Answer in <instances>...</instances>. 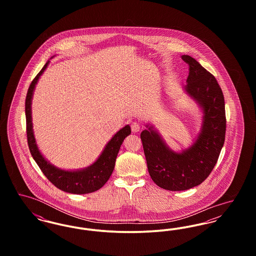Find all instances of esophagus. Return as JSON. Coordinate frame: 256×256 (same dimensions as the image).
<instances>
[{"mask_svg":"<svg viewBox=\"0 0 256 256\" xmlns=\"http://www.w3.org/2000/svg\"><path fill=\"white\" fill-rule=\"evenodd\" d=\"M132 132H138L139 130H140V124H139V122H132Z\"/></svg>","mask_w":256,"mask_h":256,"instance_id":"obj_1","label":"esophagus"}]
</instances>
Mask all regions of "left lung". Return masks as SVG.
<instances>
[{
    "label": "left lung",
    "mask_w": 256,
    "mask_h": 256,
    "mask_svg": "<svg viewBox=\"0 0 256 256\" xmlns=\"http://www.w3.org/2000/svg\"><path fill=\"white\" fill-rule=\"evenodd\" d=\"M182 58L189 65L185 90L204 110L202 132L180 154L170 150L152 126L140 135L152 180L170 191L187 190L206 180L218 161L226 130L224 98L217 80L192 56Z\"/></svg>",
    "instance_id": "left-lung-1"
}]
</instances>
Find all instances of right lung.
Segmentation results:
<instances>
[{
	"label": "right lung",
	"mask_w": 256,
	"mask_h": 256,
	"mask_svg": "<svg viewBox=\"0 0 256 256\" xmlns=\"http://www.w3.org/2000/svg\"><path fill=\"white\" fill-rule=\"evenodd\" d=\"M50 61L44 65L41 71L37 74L36 76L32 80L30 86L28 89L24 111H26V138L30 152L36 160L40 170L45 174V176L52 183L56 188L64 192L71 194H88L92 193L102 188L114 170L115 161L118 156L120 146L122 145L124 139L130 135L132 130L130 126H126L115 134L108 145L104 148V152L97 159V161L86 168L80 170H64L56 168L40 154L36 138L32 132V98L34 90L36 84L38 82L39 76L45 71Z\"/></svg>",
	"instance_id": "1"
}]
</instances>
